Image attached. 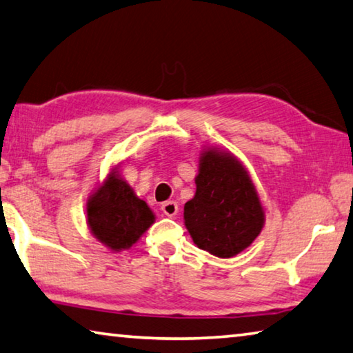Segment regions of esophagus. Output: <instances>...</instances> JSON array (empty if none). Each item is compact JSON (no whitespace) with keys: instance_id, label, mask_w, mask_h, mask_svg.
Returning a JSON list of instances; mask_svg holds the SVG:
<instances>
[{"instance_id":"obj_1","label":"esophagus","mask_w":353,"mask_h":353,"mask_svg":"<svg viewBox=\"0 0 353 353\" xmlns=\"http://www.w3.org/2000/svg\"><path fill=\"white\" fill-rule=\"evenodd\" d=\"M162 212L166 214V216H176L177 212H179V205L176 201H166L162 204Z\"/></svg>"}]
</instances>
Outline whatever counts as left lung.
<instances>
[{"label": "left lung", "instance_id": "1", "mask_svg": "<svg viewBox=\"0 0 353 353\" xmlns=\"http://www.w3.org/2000/svg\"><path fill=\"white\" fill-rule=\"evenodd\" d=\"M196 193L183 219L196 246L230 259L260 235L265 212L248 171L234 154L208 148L199 157Z\"/></svg>", "mask_w": 353, "mask_h": 353}]
</instances>
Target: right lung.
I'll return each instance as SVG.
<instances>
[{"mask_svg": "<svg viewBox=\"0 0 353 353\" xmlns=\"http://www.w3.org/2000/svg\"><path fill=\"white\" fill-rule=\"evenodd\" d=\"M154 219L151 208L137 198L117 168L87 202V223L93 236L115 252L139 241Z\"/></svg>", "mask_w": 353, "mask_h": 353, "instance_id": "obj_1", "label": "right lung"}]
</instances>
